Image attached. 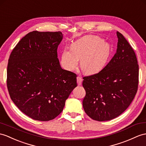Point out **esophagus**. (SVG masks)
Instances as JSON below:
<instances>
[{
  "mask_svg": "<svg viewBox=\"0 0 146 146\" xmlns=\"http://www.w3.org/2000/svg\"><path fill=\"white\" fill-rule=\"evenodd\" d=\"M77 82L78 85H80L82 84V78L81 76H78L77 77Z\"/></svg>",
  "mask_w": 146,
  "mask_h": 146,
  "instance_id": "1",
  "label": "esophagus"
}]
</instances>
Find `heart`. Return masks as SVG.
I'll use <instances>...</instances> for the list:
<instances>
[{
  "instance_id": "obj_1",
  "label": "heart",
  "mask_w": 146,
  "mask_h": 146,
  "mask_svg": "<svg viewBox=\"0 0 146 146\" xmlns=\"http://www.w3.org/2000/svg\"><path fill=\"white\" fill-rule=\"evenodd\" d=\"M111 48L107 42L97 36H87L76 41L71 46V50L65 49L61 61L64 67L72 71L80 60L83 72L92 74L101 70L107 63Z\"/></svg>"
}]
</instances>
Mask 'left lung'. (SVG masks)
Returning <instances> with one entry per match:
<instances>
[{"label":"left lung","instance_id":"left-lung-1","mask_svg":"<svg viewBox=\"0 0 146 146\" xmlns=\"http://www.w3.org/2000/svg\"><path fill=\"white\" fill-rule=\"evenodd\" d=\"M116 52L100 72L83 77L85 90L83 108L86 114L98 121L111 120L128 108L139 84V65L133 48L117 31Z\"/></svg>","mask_w":146,"mask_h":146}]
</instances>
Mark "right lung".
<instances>
[{"label":"right lung","mask_w":146,"mask_h":146,"mask_svg":"<svg viewBox=\"0 0 146 146\" xmlns=\"http://www.w3.org/2000/svg\"><path fill=\"white\" fill-rule=\"evenodd\" d=\"M62 39L61 31H31L10 55V97L21 111L35 120L54 119L77 87L76 74L60 66L57 50Z\"/></svg>","instance_id":"1"}]
</instances>
